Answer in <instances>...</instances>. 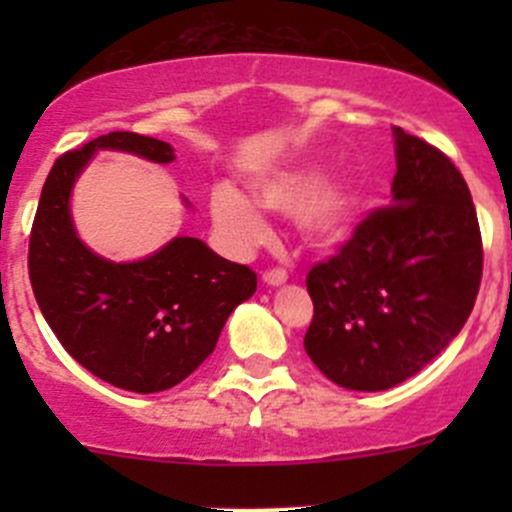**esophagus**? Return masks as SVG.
Masks as SVG:
<instances>
[{"instance_id": "obj_1", "label": "esophagus", "mask_w": 512, "mask_h": 512, "mask_svg": "<svg viewBox=\"0 0 512 512\" xmlns=\"http://www.w3.org/2000/svg\"><path fill=\"white\" fill-rule=\"evenodd\" d=\"M262 280H265L267 285H282V282H287V270H282V267H270V270L262 272Z\"/></svg>"}]
</instances>
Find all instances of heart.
<instances>
[{"instance_id": "b5f03b06", "label": "heart", "mask_w": 512, "mask_h": 512, "mask_svg": "<svg viewBox=\"0 0 512 512\" xmlns=\"http://www.w3.org/2000/svg\"><path fill=\"white\" fill-rule=\"evenodd\" d=\"M252 200L232 185H215L210 218L220 242L245 255L267 237L262 210L289 215L302 240L312 247H337L352 232L359 213V190L347 175L322 178L317 165H292L252 180Z\"/></svg>"}]
</instances>
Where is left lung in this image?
<instances>
[{
    "mask_svg": "<svg viewBox=\"0 0 512 512\" xmlns=\"http://www.w3.org/2000/svg\"><path fill=\"white\" fill-rule=\"evenodd\" d=\"M391 205L307 275L304 349L327 379L384 391L431 364L466 324L483 277L476 205L443 151L394 128Z\"/></svg>",
    "mask_w": 512,
    "mask_h": 512,
    "instance_id": "8db88e82",
    "label": "left lung"
}]
</instances>
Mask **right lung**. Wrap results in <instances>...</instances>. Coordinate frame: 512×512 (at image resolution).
Instances as JSON below:
<instances>
[{
  "instance_id": "obj_1",
  "label": "right lung",
  "mask_w": 512,
  "mask_h": 512,
  "mask_svg": "<svg viewBox=\"0 0 512 512\" xmlns=\"http://www.w3.org/2000/svg\"><path fill=\"white\" fill-rule=\"evenodd\" d=\"M98 148L170 163L158 138L113 131L56 158L29 235V280L51 332L84 369L118 389L156 394L193 374L227 317L252 297L257 275L198 237H175L156 255L116 265L76 237L69 195Z\"/></svg>"
}]
</instances>
